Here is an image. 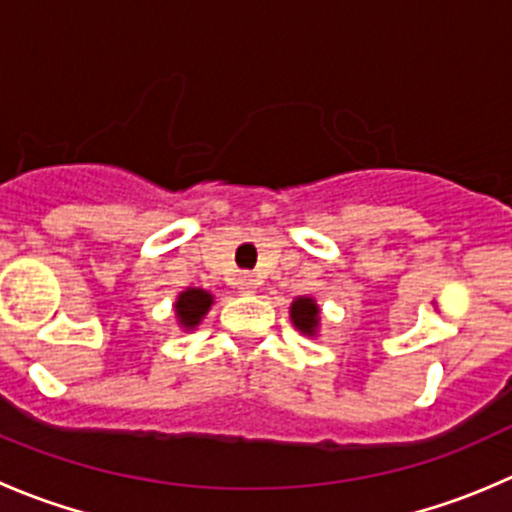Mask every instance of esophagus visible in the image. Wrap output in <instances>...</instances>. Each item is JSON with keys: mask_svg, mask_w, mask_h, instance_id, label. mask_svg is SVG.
<instances>
[{"mask_svg": "<svg viewBox=\"0 0 512 512\" xmlns=\"http://www.w3.org/2000/svg\"><path fill=\"white\" fill-rule=\"evenodd\" d=\"M257 285H260V282H257V277L255 275H240L237 277V290L240 292H245V295H252V292L257 290Z\"/></svg>", "mask_w": 512, "mask_h": 512, "instance_id": "esophagus-1", "label": "esophagus"}]
</instances>
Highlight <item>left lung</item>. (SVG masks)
<instances>
[{"label": "left lung", "instance_id": "obj_1", "mask_svg": "<svg viewBox=\"0 0 512 512\" xmlns=\"http://www.w3.org/2000/svg\"><path fill=\"white\" fill-rule=\"evenodd\" d=\"M290 320L302 335L315 337L317 325H320V307H317L312 297H297L290 307Z\"/></svg>", "mask_w": 512, "mask_h": 512}]
</instances>
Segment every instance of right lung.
<instances>
[{
  "label": "right lung",
  "mask_w": 512,
  "mask_h": 512,
  "mask_svg": "<svg viewBox=\"0 0 512 512\" xmlns=\"http://www.w3.org/2000/svg\"><path fill=\"white\" fill-rule=\"evenodd\" d=\"M212 302H215V297L207 290H200V287H187L185 292H180L175 302V315L180 327L195 330L202 322V317L207 315V310L212 307Z\"/></svg>",
  "instance_id": "obj_1"
}]
</instances>
